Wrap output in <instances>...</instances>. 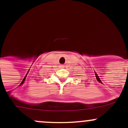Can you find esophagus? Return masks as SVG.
Instances as JSON below:
<instances>
[{
  "label": "esophagus",
  "instance_id": "1",
  "mask_svg": "<svg viewBox=\"0 0 128 128\" xmlns=\"http://www.w3.org/2000/svg\"><path fill=\"white\" fill-rule=\"evenodd\" d=\"M60 68H64V66L61 65V66H60Z\"/></svg>",
  "mask_w": 128,
  "mask_h": 128
}]
</instances>
